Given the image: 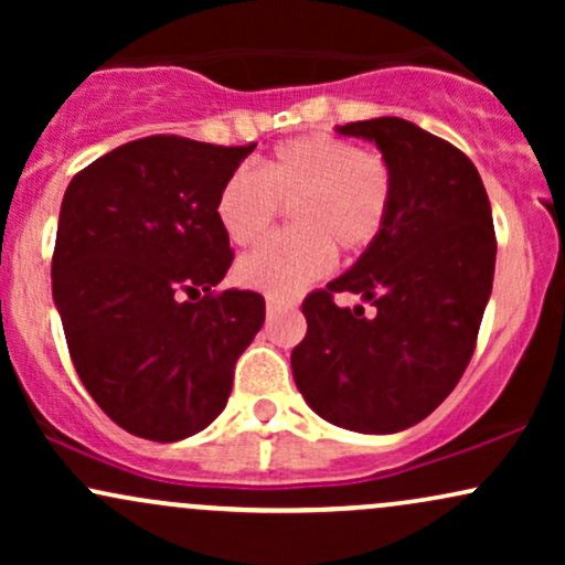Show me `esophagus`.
<instances>
[{"label":"esophagus","instance_id":"34e87169","mask_svg":"<svg viewBox=\"0 0 565 565\" xmlns=\"http://www.w3.org/2000/svg\"><path fill=\"white\" fill-rule=\"evenodd\" d=\"M268 313L274 316V313H278V310H291V308H297V302L295 300H289V297H274L270 295L268 297Z\"/></svg>","mask_w":565,"mask_h":565}]
</instances>
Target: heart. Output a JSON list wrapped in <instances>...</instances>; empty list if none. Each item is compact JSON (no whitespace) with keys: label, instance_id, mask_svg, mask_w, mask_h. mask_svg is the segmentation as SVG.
I'll return each instance as SVG.
<instances>
[{"label":"heart","instance_id":"b5f03b06","mask_svg":"<svg viewBox=\"0 0 565 565\" xmlns=\"http://www.w3.org/2000/svg\"><path fill=\"white\" fill-rule=\"evenodd\" d=\"M393 204V172L380 151L334 135H305L276 146L263 170L242 167L217 193L220 228L249 246L274 228L281 206L295 228L276 233L236 265L238 284L289 297L334 265V246L361 255L380 238Z\"/></svg>","mask_w":565,"mask_h":565}]
</instances>
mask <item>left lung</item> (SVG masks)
Returning <instances> with one entry per match:
<instances>
[{"label":"left lung","instance_id":"8db88e82","mask_svg":"<svg viewBox=\"0 0 565 565\" xmlns=\"http://www.w3.org/2000/svg\"><path fill=\"white\" fill-rule=\"evenodd\" d=\"M340 132L377 142L391 215L348 274L302 300L291 374L327 423L385 436L423 423L468 369L494 284V220L476 164L449 140L398 116ZM334 294H361L375 316L340 309Z\"/></svg>","mask_w":565,"mask_h":565}]
</instances>
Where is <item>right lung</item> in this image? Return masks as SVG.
Returning a JSON list of instances; mask_svg holds the SVG:
<instances>
[{
  "instance_id": "add662e5",
  "label": "right lung",
  "mask_w": 565,
  "mask_h": 565,
  "mask_svg": "<svg viewBox=\"0 0 565 565\" xmlns=\"http://www.w3.org/2000/svg\"><path fill=\"white\" fill-rule=\"evenodd\" d=\"M255 146L151 135L66 188L53 297L82 385L132 436L172 444L204 430L260 332L263 295L215 289L233 263L217 193Z\"/></svg>"
}]
</instances>
